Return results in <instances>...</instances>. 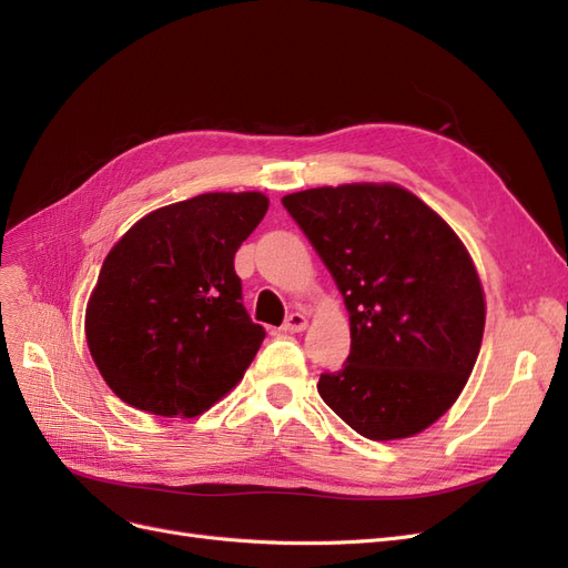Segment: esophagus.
<instances>
[{
    "mask_svg": "<svg viewBox=\"0 0 568 568\" xmlns=\"http://www.w3.org/2000/svg\"><path fill=\"white\" fill-rule=\"evenodd\" d=\"M305 326H307V317H305L303 313H291V315L286 317L282 329L288 332V334H298V332L305 329Z\"/></svg>",
    "mask_w": 568,
    "mask_h": 568,
    "instance_id": "obj_1",
    "label": "esophagus"
}]
</instances>
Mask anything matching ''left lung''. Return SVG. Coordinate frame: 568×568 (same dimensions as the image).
<instances>
[{"label":"left lung","mask_w":568,"mask_h":568,"mask_svg":"<svg viewBox=\"0 0 568 568\" xmlns=\"http://www.w3.org/2000/svg\"><path fill=\"white\" fill-rule=\"evenodd\" d=\"M351 315V355L322 400L359 436L400 440L448 412L476 365L486 296L462 239L398 184L353 182L282 199Z\"/></svg>","instance_id":"left-lung-1"}]
</instances>
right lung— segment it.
Wrapping results in <instances>:
<instances>
[{
  "label": "right lung",
  "mask_w": 568,
  "mask_h": 568,
  "mask_svg": "<svg viewBox=\"0 0 568 568\" xmlns=\"http://www.w3.org/2000/svg\"><path fill=\"white\" fill-rule=\"evenodd\" d=\"M261 192H211L144 215L118 239L84 336L120 400L192 419L244 379L265 338L242 303L234 253L267 213Z\"/></svg>",
  "instance_id": "add662e5"
}]
</instances>
